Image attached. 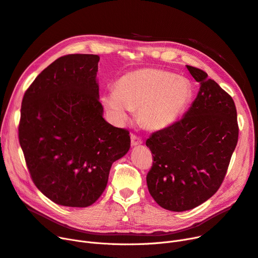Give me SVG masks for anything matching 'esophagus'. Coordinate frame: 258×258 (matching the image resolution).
Returning <instances> with one entry per match:
<instances>
[{
  "label": "esophagus",
  "mask_w": 258,
  "mask_h": 258,
  "mask_svg": "<svg viewBox=\"0 0 258 258\" xmlns=\"http://www.w3.org/2000/svg\"><path fill=\"white\" fill-rule=\"evenodd\" d=\"M143 143L142 139L137 137L136 135H132L131 136V144L132 146H137V145H141Z\"/></svg>",
  "instance_id": "esophagus-1"
}]
</instances>
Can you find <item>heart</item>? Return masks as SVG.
I'll return each instance as SVG.
<instances>
[{"label": "heart", "mask_w": 258, "mask_h": 258, "mask_svg": "<svg viewBox=\"0 0 258 258\" xmlns=\"http://www.w3.org/2000/svg\"><path fill=\"white\" fill-rule=\"evenodd\" d=\"M192 88L184 78L159 69H140L119 78L116 89L102 95V103L118 124H125L132 110L147 130L160 131L174 123L188 108Z\"/></svg>", "instance_id": "1"}]
</instances>
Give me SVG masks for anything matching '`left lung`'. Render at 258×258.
<instances>
[{
  "label": "left lung",
  "mask_w": 258,
  "mask_h": 258,
  "mask_svg": "<svg viewBox=\"0 0 258 258\" xmlns=\"http://www.w3.org/2000/svg\"><path fill=\"white\" fill-rule=\"evenodd\" d=\"M200 84L197 98L183 118L146 140L154 157L146 183L162 208H196L220 188L238 140L232 97L207 73L187 66Z\"/></svg>",
  "instance_id": "left-lung-1"
}]
</instances>
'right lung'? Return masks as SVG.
I'll list each match as a JSON object with an SVG mask.
<instances>
[{
  "mask_svg": "<svg viewBox=\"0 0 258 258\" xmlns=\"http://www.w3.org/2000/svg\"><path fill=\"white\" fill-rule=\"evenodd\" d=\"M99 56L70 54L40 73L22 101L19 139L38 190L68 207H88L104 191L115 161L131 147L128 131L103 118Z\"/></svg>",
  "mask_w": 258,
  "mask_h": 258,
  "instance_id": "obj_1",
  "label": "right lung"
}]
</instances>
